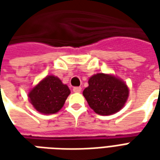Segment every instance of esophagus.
Masks as SVG:
<instances>
[{
	"instance_id": "1",
	"label": "esophagus",
	"mask_w": 160,
	"mask_h": 160,
	"mask_svg": "<svg viewBox=\"0 0 160 160\" xmlns=\"http://www.w3.org/2000/svg\"><path fill=\"white\" fill-rule=\"evenodd\" d=\"M73 91L74 92H81V87H73Z\"/></svg>"
}]
</instances>
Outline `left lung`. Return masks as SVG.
<instances>
[{
	"label": "left lung",
	"instance_id": "1",
	"mask_svg": "<svg viewBox=\"0 0 160 160\" xmlns=\"http://www.w3.org/2000/svg\"><path fill=\"white\" fill-rule=\"evenodd\" d=\"M84 97L96 113L114 114L122 108L128 97V88L122 80L112 75L97 73L88 81Z\"/></svg>",
	"mask_w": 160,
	"mask_h": 160
}]
</instances>
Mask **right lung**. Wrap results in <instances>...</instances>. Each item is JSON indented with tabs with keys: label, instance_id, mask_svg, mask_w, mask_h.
Here are the masks:
<instances>
[{
	"label": "right lung",
	"instance_id": "right-lung-1",
	"mask_svg": "<svg viewBox=\"0 0 160 160\" xmlns=\"http://www.w3.org/2000/svg\"><path fill=\"white\" fill-rule=\"evenodd\" d=\"M70 94L69 88L59 78L49 75L30 92V101L37 111L42 114L59 111Z\"/></svg>",
	"mask_w": 160,
	"mask_h": 160
}]
</instances>
